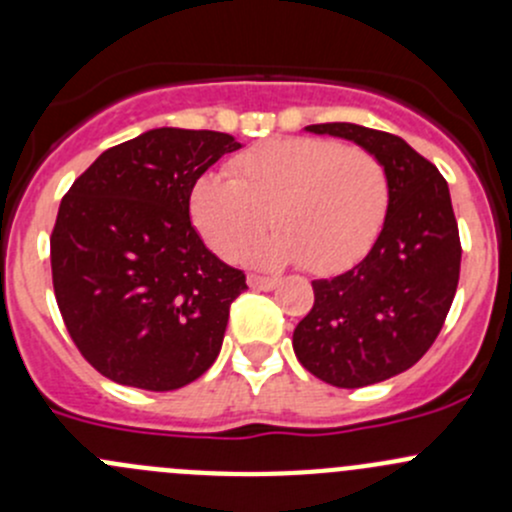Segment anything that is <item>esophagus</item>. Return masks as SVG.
I'll return each instance as SVG.
<instances>
[{"instance_id": "obj_1", "label": "esophagus", "mask_w": 512, "mask_h": 512, "mask_svg": "<svg viewBox=\"0 0 512 512\" xmlns=\"http://www.w3.org/2000/svg\"><path fill=\"white\" fill-rule=\"evenodd\" d=\"M247 285L252 289H262V292H270L277 287L275 277H262V275H247Z\"/></svg>"}]
</instances>
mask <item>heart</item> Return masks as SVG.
Masks as SVG:
<instances>
[{
    "instance_id": "heart-1",
    "label": "heart",
    "mask_w": 512,
    "mask_h": 512,
    "mask_svg": "<svg viewBox=\"0 0 512 512\" xmlns=\"http://www.w3.org/2000/svg\"><path fill=\"white\" fill-rule=\"evenodd\" d=\"M391 203L389 170L371 151L334 138H270L230 160V180L205 175L190 193V215L210 247L257 265L299 262L332 275L359 262L379 237Z\"/></svg>"
}]
</instances>
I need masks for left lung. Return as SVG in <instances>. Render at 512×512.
Instances as JSON below:
<instances>
[{"instance_id": "1", "label": "left lung", "mask_w": 512, "mask_h": 512, "mask_svg": "<svg viewBox=\"0 0 512 512\" xmlns=\"http://www.w3.org/2000/svg\"><path fill=\"white\" fill-rule=\"evenodd\" d=\"M307 131L354 141L389 170V215L374 247L344 275L312 282L314 307L292 337L309 374L359 389L411 369L436 342L456 297L461 237L448 183L404 138L356 123Z\"/></svg>"}]
</instances>
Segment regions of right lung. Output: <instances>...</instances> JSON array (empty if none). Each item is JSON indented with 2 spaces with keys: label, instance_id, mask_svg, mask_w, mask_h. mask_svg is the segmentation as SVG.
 I'll return each mask as SVG.
<instances>
[{
  "label": "right lung",
  "instance_id": "obj_1",
  "mask_svg": "<svg viewBox=\"0 0 512 512\" xmlns=\"http://www.w3.org/2000/svg\"><path fill=\"white\" fill-rule=\"evenodd\" d=\"M240 143L153 128L108 148L69 188L51 232V280L76 349L106 379L173 391L213 366L245 272L190 223L200 175Z\"/></svg>",
  "mask_w": 512,
  "mask_h": 512
}]
</instances>
